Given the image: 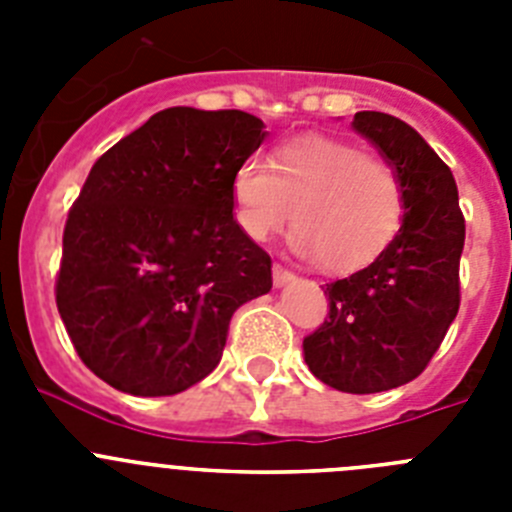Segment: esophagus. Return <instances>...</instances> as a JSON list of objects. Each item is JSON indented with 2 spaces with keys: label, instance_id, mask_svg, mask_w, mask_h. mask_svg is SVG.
Returning a JSON list of instances; mask_svg holds the SVG:
<instances>
[{
  "label": "esophagus",
  "instance_id": "esophagus-1",
  "mask_svg": "<svg viewBox=\"0 0 512 512\" xmlns=\"http://www.w3.org/2000/svg\"><path fill=\"white\" fill-rule=\"evenodd\" d=\"M271 279H274V284H277V287H284V284H289L292 279H295V271H289V269H284V266L274 264V269H271Z\"/></svg>",
  "mask_w": 512,
  "mask_h": 512
}]
</instances>
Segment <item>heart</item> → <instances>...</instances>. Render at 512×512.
Masks as SVG:
<instances>
[{
	"instance_id": "b5f03b06",
	"label": "heart",
	"mask_w": 512,
	"mask_h": 512,
	"mask_svg": "<svg viewBox=\"0 0 512 512\" xmlns=\"http://www.w3.org/2000/svg\"><path fill=\"white\" fill-rule=\"evenodd\" d=\"M230 197L246 238L269 241L292 217V251L333 274L374 264L405 220V187L390 158L330 135L289 140L271 164L243 158Z\"/></svg>"
}]
</instances>
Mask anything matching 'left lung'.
I'll use <instances>...</instances> for the list:
<instances>
[{"instance_id":"1","label":"left lung","mask_w":512,"mask_h":512,"mask_svg":"<svg viewBox=\"0 0 512 512\" xmlns=\"http://www.w3.org/2000/svg\"><path fill=\"white\" fill-rule=\"evenodd\" d=\"M354 130L395 164L405 220L374 264L325 284L328 320L302 341V351L320 382L372 395L413 382L454 323L464 215L451 169L408 122L356 112Z\"/></svg>"}]
</instances>
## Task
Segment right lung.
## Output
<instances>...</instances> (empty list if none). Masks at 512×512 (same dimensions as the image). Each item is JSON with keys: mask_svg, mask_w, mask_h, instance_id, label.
Wrapping results in <instances>:
<instances>
[{"mask_svg": "<svg viewBox=\"0 0 512 512\" xmlns=\"http://www.w3.org/2000/svg\"><path fill=\"white\" fill-rule=\"evenodd\" d=\"M241 110H161L97 158L63 228L56 305L76 354L138 397L184 392L220 364L271 259L233 217L230 182L264 140Z\"/></svg>", "mask_w": 512, "mask_h": 512, "instance_id": "right-lung-1", "label": "right lung"}]
</instances>
